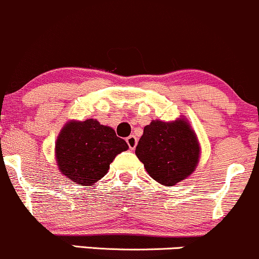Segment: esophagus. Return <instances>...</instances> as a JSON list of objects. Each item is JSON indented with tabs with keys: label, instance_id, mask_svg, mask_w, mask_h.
I'll list each match as a JSON object with an SVG mask.
<instances>
[{
	"label": "esophagus",
	"instance_id": "obj_1",
	"mask_svg": "<svg viewBox=\"0 0 259 259\" xmlns=\"http://www.w3.org/2000/svg\"><path fill=\"white\" fill-rule=\"evenodd\" d=\"M126 142H127V144H128V147H130V149H135L136 148V145H137V138H136V136H130V137H127L126 138Z\"/></svg>",
	"mask_w": 259,
	"mask_h": 259
}]
</instances>
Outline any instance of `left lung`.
<instances>
[{"label":"left lung","mask_w":259,"mask_h":259,"mask_svg":"<svg viewBox=\"0 0 259 259\" xmlns=\"http://www.w3.org/2000/svg\"><path fill=\"white\" fill-rule=\"evenodd\" d=\"M136 155L159 184L174 186L194 171L199 158L196 135L185 120L153 121L144 127Z\"/></svg>","instance_id":"left-lung-1"}]
</instances>
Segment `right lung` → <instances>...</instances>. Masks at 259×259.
I'll use <instances>...</instances> for the list:
<instances>
[{"label":"right lung","instance_id":"add662e5","mask_svg":"<svg viewBox=\"0 0 259 259\" xmlns=\"http://www.w3.org/2000/svg\"><path fill=\"white\" fill-rule=\"evenodd\" d=\"M128 149L111 127L97 120L69 122L56 143V160L61 172L79 185H92L106 175L117 154Z\"/></svg>","mask_w":259,"mask_h":259}]
</instances>
